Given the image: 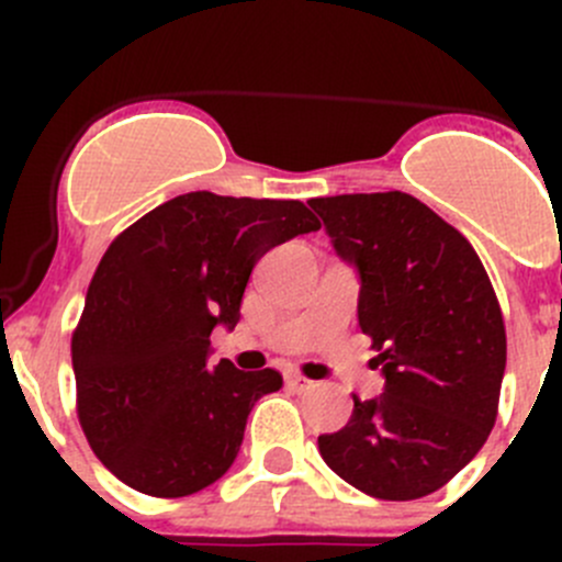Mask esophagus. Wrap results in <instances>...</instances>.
<instances>
[{
	"mask_svg": "<svg viewBox=\"0 0 562 562\" xmlns=\"http://www.w3.org/2000/svg\"><path fill=\"white\" fill-rule=\"evenodd\" d=\"M285 383H288V389H293V391H307V389H313V381H307V378L299 375V372H293V375H288Z\"/></svg>",
	"mask_w": 562,
	"mask_h": 562,
	"instance_id": "obj_1",
	"label": "esophagus"
}]
</instances>
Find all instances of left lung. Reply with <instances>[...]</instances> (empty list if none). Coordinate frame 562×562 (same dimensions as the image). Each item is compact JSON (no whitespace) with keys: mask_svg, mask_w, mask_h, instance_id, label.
Masks as SVG:
<instances>
[{"mask_svg":"<svg viewBox=\"0 0 562 562\" xmlns=\"http://www.w3.org/2000/svg\"><path fill=\"white\" fill-rule=\"evenodd\" d=\"M339 258L361 277L359 326L386 386L353 394L323 462L381 501L432 495L490 438L506 370V326L470 241L407 192L313 198Z\"/></svg>","mask_w":562,"mask_h":562,"instance_id":"left-lung-1","label":"left lung"}]
</instances>
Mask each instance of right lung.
Returning a JSON list of instances; mask_svg holds the SVG:
<instances>
[{
    "label": "right lung",
    "mask_w": 562,
    "mask_h": 562,
    "mask_svg": "<svg viewBox=\"0 0 562 562\" xmlns=\"http://www.w3.org/2000/svg\"><path fill=\"white\" fill-rule=\"evenodd\" d=\"M321 228L302 201L187 192L111 241L72 331L78 422L133 490L184 497L234 464L247 416L277 370L209 367L217 323H239L252 266Z\"/></svg>",
    "instance_id": "right-lung-1"
}]
</instances>
